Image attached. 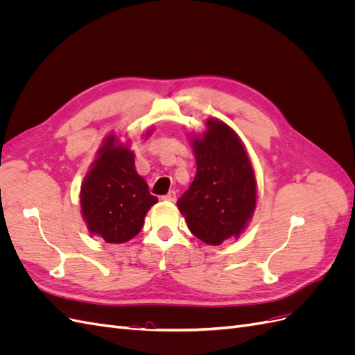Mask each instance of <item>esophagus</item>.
Masks as SVG:
<instances>
[{
  "mask_svg": "<svg viewBox=\"0 0 355 355\" xmlns=\"http://www.w3.org/2000/svg\"><path fill=\"white\" fill-rule=\"evenodd\" d=\"M163 198L164 201H171V202H175L176 201V191H168L166 196H163L161 197Z\"/></svg>",
  "mask_w": 355,
  "mask_h": 355,
  "instance_id": "obj_1",
  "label": "esophagus"
}]
</instances>
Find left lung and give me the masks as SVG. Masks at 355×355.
<instances>
[{
  "label": "left lung",
  "mask_w": 355,
  "mask_h": 355,
  "mask_svg": "<svg viewBox=\"0 0 355 355\" xmlns=\"http://www.w3.org/2000/svg\"><path fill=\"white\" fill-rule=\"evenodd\" d=\"M192 149L197 175L178 200L189 231L210 245L240 237L256 207L254 171L240 137L225 123L209 120Z\"/></svg>",
  "instance_id": "left-lung-1"
}]
</instances>
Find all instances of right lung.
Returning a JSON list of instances; mask_svg holds the SVG:
<instances>
[{
    "label": "right lung",
    "instance_id": "add662e5",
    "mask_svg": "<svg viewBox=\"0 0 355 355\" xmlns=\"http://www.w3.org/2000/svg\"><path fill=\"white\" fill-rule=\"evenodd\" d=\"M157 201L137 175L135 154L128 146L118 145L114 135L106 137L80 192L83 218L90 234L114 244L132 240Z\"/></svg>",
    "mask_w": 355,
    "mask_h": 355
}]
</instances>
